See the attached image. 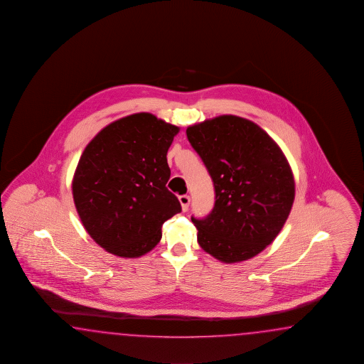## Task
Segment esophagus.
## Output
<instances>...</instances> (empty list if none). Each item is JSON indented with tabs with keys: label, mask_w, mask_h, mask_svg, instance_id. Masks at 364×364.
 Segmentation results:
<instances>
[{
	"label": "esophagus",
	"mask_w": 364,
	"mask_h": 364,
	"mask_svg": "<svg viewBox=\"0 0 364 364\" xmlns=\"http://www.w3.org/2000/svg\"><path fill=\"white\" fill-rule=\"evenodd\" d=\"M178 201L181 203V209H183V211L188 210L189 203H191V197H189V196H186V194H184V196H180V197H178Z\"/></svg>",
	"instance_id": "1"
}]
</instances>
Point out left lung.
<instances>
[{"instance_id":"1","label":"left lung","mask_w":364,"mask_h":364,"mask_svg":"<svg viewBox=\"0 0 364 364\" xmlns=\"http://www.w3.org/2000/svg\"><path fill=\"white\" fill-rule=\"evenodd\" d=\"M186 137L215 189L210 214L192 217L197 242L226 264L255 257L279 234L295 198L281 147L257 124L234 114L188 127Z\"/></svg>"}]
</instances>
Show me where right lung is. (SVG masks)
Listing matches in <instances>:
<instances>
[{"label": "right lung", "mask_w": 364, "mask_h": 364, "mask_svg": "<svg viewBox=\"0 0 364 364\" xmlns=\"http://www.w3.org/2000/svg\"><path fill=\"white\" fill-rule=\"evenodd\" d=\"M178 127L141 112L111 122L90 141L74 172L75 209L94 242L120 257H141L181 211L167 189V151Z\"/></svg>", "instance_id": "obj_1"}]
</instances>
